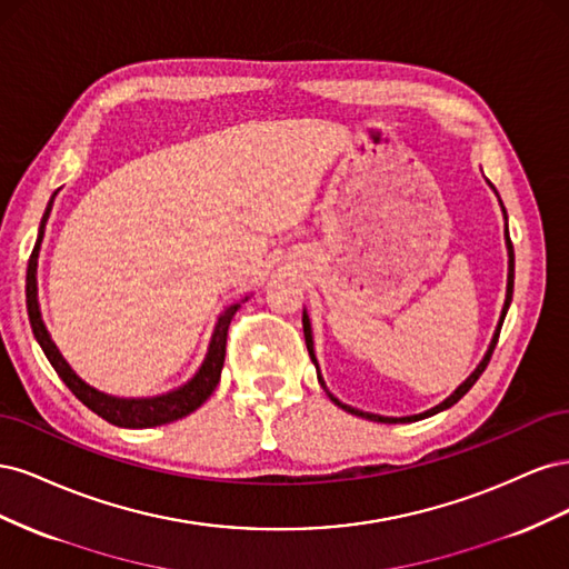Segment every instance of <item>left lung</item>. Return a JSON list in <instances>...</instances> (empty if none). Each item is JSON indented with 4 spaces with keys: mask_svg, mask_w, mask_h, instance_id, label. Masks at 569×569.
Returning <instances> with one entry per match:
<instances>
[{
    "mask_svg": "<svg viewBox=\"0 0 569 569\" xmlns=\"http://www.w3.org/2000/svg\"><path fill=\"white\" fill-rule=\"evenodd\" d=\"M491 184V182H489ZM491 189L496 192V187L491 184ZM496 197H498V192H496ZM498 203H501V211H503V220H506V249H508V284H506V301H503V311H501V318H498V325H496V330H493V337H491V343H489V349H487V353H485V358L479 360V366L470 372V377L468 380H465L451 396L449 399H443L439 406H435V408H429V410H425V412H418V416H406V418H387V416H377V412H366V410H358V408H353V406H347V403H341L335 393H330V389H327V385H325V380H322V375H320V366H318V358H316V349H313V330H311V318H308V313H306V308H303V337H306V349H308V356H311V360H313V366H316V372H318V382H320V387L327 391V396H330V401L335 403V406H339L341 410H347V412H351V416H358V418H366V420H372V422H387V425H396V422H416V420H425V418H429V416H437V412H441V410H446V408H451L453 403H458L465 393H468L470 389H472V385L479 380V375L485 372V368L489 366V360H491V353H493V349H496V341H498V335H501V325H503V320H506V313H508V308H510V301H512V282H515V253H512V242H510V232H508V213H506V206H503V201H501V197H498Z\"/></svg>",
    "mask_w": 569,
    "mask_h": 569,
    "instance_id": "1",
    "label": "left lung"
}]
</instances>
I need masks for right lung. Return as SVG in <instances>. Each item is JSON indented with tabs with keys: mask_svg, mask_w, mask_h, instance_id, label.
<instances>
[{
	"mask_svg": "<svg viewBox=\"0 0 569 569\" xmlns=\"http://www.w3.org/2000/svg\"><path fill=\"white\" fill-rule=\"evenodd\" d=\"M54 197H57V192L51 194V199L47 203V211L42 216L38 244H36V249H32V256L28 261V278H26V303H28L30 327H32V335H36L47 360L51 363V368L57 370V375L61 377L63 385L76 393L78 401H82L92 412H97L99 418H104L107 422H111L116 427H128V429L157 427V425L180 420V418L189 416V412H194L206 399H209V396L213 393V389L220 382V370H222V363H226V343H228L230 320L237 313L239 303L247 301L249 297L228 306L226 311L218 316L203 363L199 366V370L194 372L192 380H187L182 387L170 389V391L159 393V396H144V399H120V396H111V393H104V391L90 387L88 382L82 380V377L76 375V370L71 366L66 363V358L57 349V343L51 341V335L47 332L42 313H40L38 256H40L44 226H47V218H49V211H51V203H54Z\"/></svg>",
	"mask_w": 569,
	"mask_h": 569,
	"instance_id": "obj_1",
	"label": "right lung"
}]
</instances>
